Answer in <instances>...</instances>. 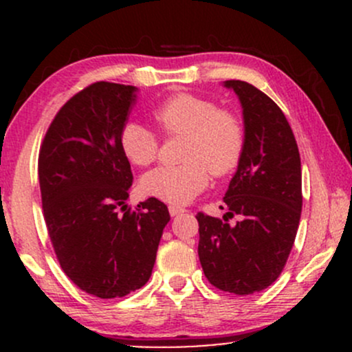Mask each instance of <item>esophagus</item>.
Returning <instances> with one entry per match:
<instances>
[{"instance_id": "1", "label": "esophagus", "mask_w": 352, "mask_h": 352, "mask_svg": "<svg viewBox=\"0 0 352 352\" xmlns=\"http://www.w3.org/2000/svg\"><path fill=\"white\" fill-rule=\"evenodd\" d=\"M168 212H170L172 217H177V215H180V213H184L185 208L179 207V205H170V207H168Z\"/></svg>"}]
</instances>
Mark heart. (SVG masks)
<instances>
[{"label": "heart", "instance_id": "1", "mask_svg": "<svg viewBox=\"0 0 352 352\" xmlns=\"http://www.w3.org/2000/svg\"><path fill=\"white\" fill-rule=\"evenodd\" d=\"M167 137H184L179 165H160L140 180L145 195L187 204L208 185L210 172L223 177L235 170L245 151L240 117L200 96L182 92L165 99L152 112ZM124 155L137 167H147L159 155V137L142 124L129 122L120 132Z\"/></svg>", "mask_w": 352, "mask_h": 352}]
</instances>
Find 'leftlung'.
<instances>
[{
  "instance_id": "obj_1",
  "label": "left lung",
  "mask_w": 352,
  "mask_h": 352,
  "mask_svg": "<svg viewBox=\"0 0 352 352\" xmlns=\"http://www.w3.org/2000/svg\"><path fill=\"white\" fill-rule=\"evenodd\" d=\"M225 86L243 107L245 151L223 197L228 212L221 220L197 213L199 258L215 288L246 296L273 285L292 253L302 207L301 159L288 120L265 92L245 80Z\"/></svg>"
}]
</instances>
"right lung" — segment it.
<instances>
[{
  "mask_svg": "<svg viewBox=\"0 0 352 352\" xmlns=\"http://www.w3.org/2000/svg\"><path fill=\"white\" fill-rule=\"evenodd\" d=\"M134 86L99 82L59 109L39 148L43 213L67 278L100 300L142 288L170 220L164 201L125 205L132 170L120 132L135 102Z\"/></svg>",
  "mask_w": 352,
  "mask_h": 352,
  "instance_id": "obj_1",
  "label": "right lung"
}]
</instances>
